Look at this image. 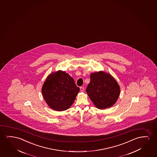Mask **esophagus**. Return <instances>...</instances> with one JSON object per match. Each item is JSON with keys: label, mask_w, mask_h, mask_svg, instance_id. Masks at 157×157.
I'll return each instance as SVG.
<instances>
[{"label": "esophagus", "mask_w": 157, "mask_h": 157, "mask_svg": "<svg viewBox=\"0 0 157 157\" xmlns=\"http://www.w3.org/2000/svg\"><path fill=\"white\" fill-rule=\"evenodd\" d=\"M84 89L83 87H82V86H81V87H80V91H81V92H83V91H84Z\"/></svg>", "instance_id": "1"}]
</instances>
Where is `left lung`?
Here are the masks:
<instances>
[{
    "mask_svg": "<svg viewBox=\"0 0 157 157\" xmlns=\"http://www.w3.org/2000/svg\"><path fill=\"white\" fill-rule=\"evenodd\" d=\"M86 93L95 106L99 109L113 106L120 94L119 85L111 75L100 71L92 73Z\"/></svg>",
    "mask_w": 157,
    "mask_h": 157,
    "instance_id": "1",
    "label": "left lung"
}]
</instances>
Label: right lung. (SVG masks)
<instances>
[{"label":"right lung","mask_w":157,"mask_h":157,"mask_svg":"<svg viewBox=\"0 0 157 157\" xmlns=\"http://www.w3.org/2000/svg\"><path fill=\"white\" fill-rule=\"evenodd\" d=\"M80 88L68 74L59 71L47 78L42 88L47 104L54 110H66L73 104Z\"/></svg>","instance_id":"obj_1"}]
</instances>
